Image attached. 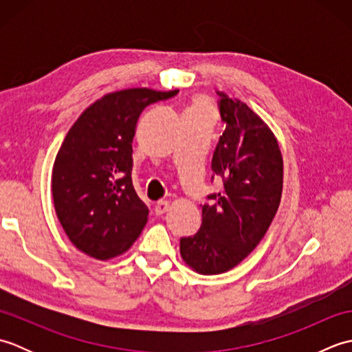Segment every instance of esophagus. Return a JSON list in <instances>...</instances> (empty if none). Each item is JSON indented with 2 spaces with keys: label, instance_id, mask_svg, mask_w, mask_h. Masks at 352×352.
<instances>
[{
  "label": "esophagus",
  "instance_id": "esophagus-1",
  "mask_svg": "<svg viewBox=\"0 0 352 352\" xmlns=\"http://www.w3.org/2000/svg\"><path fill=\"white\" fill-rule=\"evenodd\" d=\"M168 208H169V201L160 199V201H157L155 206H154V213H155L157 216H160V214H163V213H166Z\"/></svg>",
  "mask_w": 352,
  "mask_h": 352
}]
</instances>
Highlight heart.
<instances>
[{
  "instance_id": "1",
  "label": "heart",
  "mask_w": 352,
  "mask_h": 352,
  "mask_svg": "<svg viewBox=\"0 0 352 352\" xmlns=\"http://www.w3.org/2000/svg\"><path fill=\"white\" fill-rule=\"evenodd\" d=\"M192 109H208V102L206 98H197L195 102H193Z\"/></svg>"
}]
</instances>
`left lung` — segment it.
Here are the masks:
<instances>
[{"mask_svg":"<svg viewBox=\"0 0 352 352\" xmlns=\"http://www.w3.org/2000/svg\"><path fill=\"white\" fill-rule=\"evenodd\" d=\"M226 124L213 153L212 182L222 189L207 197L197 234L180 239L183 260L203 275L227 272L263 239L278 210L283 157L274 133L241 100L218 92Z\"/></svg>","mask_w":352,"mask_h":352,"instance_id":"8db88e82","label":"left lung"}]
</instances>
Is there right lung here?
<instances>
[{
    "label": "right lung",
    "instance_id": "add662e5",
    "mask_svg": "<svg viewBox=\"0 0 352 352\" xmlns=\"http://www.w3.org/2000/svg\"><path fill=\"white\" fill-rule=\"evenodd\" d=\"M177 94L146 87L109 94L66 134L52 168V198L65 233L87 256L116 257L144 230L148 207L133 188L131 142L142 110Z\"/></svg>",
    "mask_w": 352,
    "mask_h": 352
}]
</instances>
